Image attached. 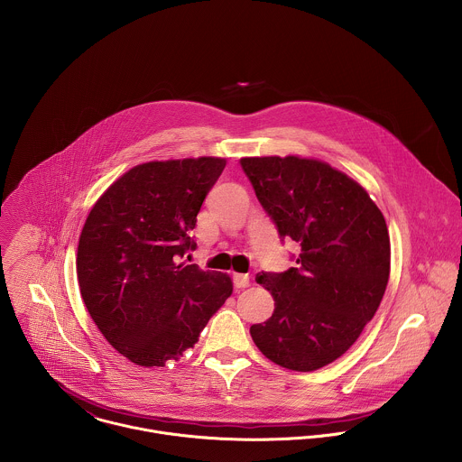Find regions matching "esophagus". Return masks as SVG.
<instances>
[{
  "label": "esophagus",
  "mask_w": 462,
  "mask_h": 462,
  "mask_svg": "<svg viewBox=\"0 0 462 462\" xmlns=\"http://www.w3.org/2000/svg\"><path fill=\"white\" fill-rule=\"evenodd\" d=\"M233 282L236 288H247L249 286V275L247 273H235L233 275Z\"/></svg>",
  "instance_id": "obj_1"
}]
</instances>
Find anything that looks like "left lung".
Segmentation results:
<instances>
[{
  "instance_id": "obj_1",
  "label": "left lung",
  "mask_w": 462,
  "mask_h": 462,
  "mask_svg": "<svg viewBox=\"0 0 462 462\" xmlns=\"http://www.w3.org/2000/svg\"><path fill=\"white\" fill-rule=\"evenodd\" d=\"M256 198L300 253L256 281L275 308L251 336L270 361L313 372L343 356L374 319L390 279L386 220L365 189L319 160L242 158Z\"/></svg>"
}]
</instances>
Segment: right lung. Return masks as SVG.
Instances as JSON below:
<instances>
[{
	"label": "right lung",
	"mask_w": 462,
	"mask_h": 462,
	"mask_svg": "<svg viewBox=\"0 0 462 462\" xmlns=\"http://www.w3.org/2000/svg\"><path fill=\"white\" fill-rule=\"evenodd\" d=\"M224 158L149 162L90 209L78 244L83 302L106 341L140 366H165L198 343L233 293L229 275L180 263Z\"/></svg>",
	"instance_id": "obj_1"
}]
</instances>
